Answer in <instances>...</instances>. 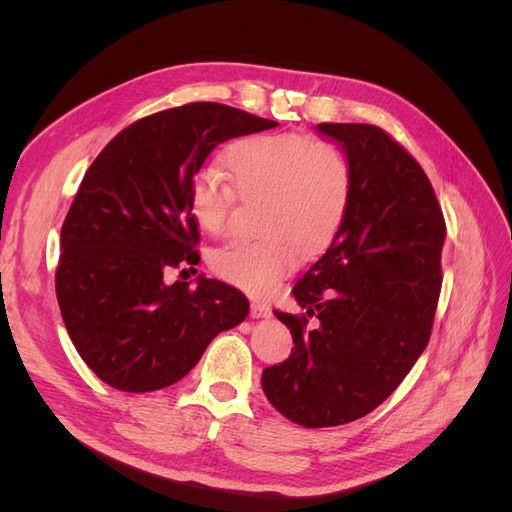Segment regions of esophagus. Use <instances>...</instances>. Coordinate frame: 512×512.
<instances>
[{"instance_id": "obj_1", "label": "esophagus", "mask_w": 512, "mask_h": 512, "mask_svg": "<svg viewBox=\"0 0 512 512\" xmlns=\"http://www.w3.org/2000/svg\"><path fill=\"white\" fill-rule=\"evenodd\" d=\"M250 316L252 318H269L271 316V307L267 303H262V301H252Z\"/></svg>"}]
</instances>
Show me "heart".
<instances>
[{"instance_id": "heart-1", "label": "heart", "mask_w": 512, "mask_h": 512, "mask_svg": "<svg viewBox=\"0 0 512 512\" xmlns=\"http://www.w3.org/2000/svg\"><path fill=\"white\" fill-rule=\"evenodd\" d=\"M236 188L215 168L198 170L190 207L200 228L222 235L241 198H265L262 239H237L211 256L215 275L252 294H271L299 265L335 237L350 209L354 175L346 153L301 134L252 136L228 151Z\"/></svg>"}]
</instances>
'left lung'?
Segmentation results:
<instances>
[{
	"mask_svg": "<svg viewBox=\"0 0 512 512\" xmlns=\"http://www.w3.org/2000/svg\"><path fill=\"white\" fill-rule=\"evenodd\" d=\"M354 175L331 247L294 284L305 314L275 312L290 356L262 371V391L288 421L316 429L376 410L427 348L442 288L444 215L410 153L369 123H318ZM319 320L307 328V317Z\"/></svg>",
	"mask_w": 512,
	"mask_h": 512,
	"instance_id": "left-lung-1",
	"label": "left lung"
}]
</instances>
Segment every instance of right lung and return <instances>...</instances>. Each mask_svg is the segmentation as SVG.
Returning a JSON list of instances; mask_svg holds the SVG:
<instances>
[{
	"mask_svg": "<svg viewBox=\"0 0 512 512\" xmlns=\"http://www.w3.org/2000/svg\"><path fill=\"white\" fill-rule=\"evenodd\" d=\"M275 126L218 102L183 104L134 121L87 168L61 226L55 292L76 352L108 386L175 384L215 335L245 320L237 288L166 275L200 260L190 183L209 153Z\"/></svg>",
	"mask_w": 512,
	"mask_h": 512,
	"instance_id": "obj_1",
	"label": "right lung"
}]
</instances>
